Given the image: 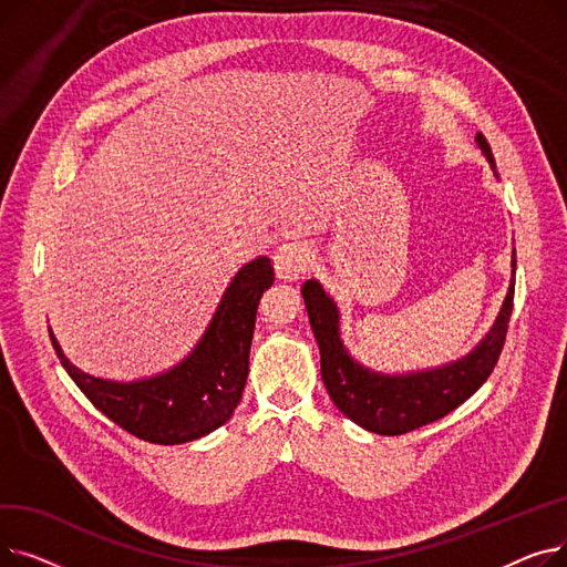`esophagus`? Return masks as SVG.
<instances>
[{"instance_id":"1","label":"esophagus","mask_w":567,"mask_h":567,"mask_svg":"<svg viewBox=\"0 0 567 567\" xmlns=\"http://www.w3.org/2000/svg\"><path fill=\"white\" fill-rule=\"evenodd\" d=\"M310 264H312V255L299 241L282 244L276 250V257H274V266H276L278 278L289 280V282L303 278L310 271Z\"/></svg>"}]
</instances>
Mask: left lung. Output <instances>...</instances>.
<instances>
[{"instance_id": "8db88e82", "label": "left lung", "mask_w": 567, "mask_h": 567, "mask_svg": "<svg viewBox=\"0 0 567 567\" xmlns=\"http://www.w3.org/2000/svg\"><path fill=\"white\" fill-rule=\"evenodd\" d=\"M475 140L494 167L492 148L483 133ZM515 266L517 261L513 255V282L508 296L494 321V329L478 347L457 363L402 377L377 374L355 363L342 347L338 333L340 315L331 296H326L317 280L303 282V301L321 353V379L333 404L355 425L383 436L413 432L457 409L481 389L498 363L513 315Z\"/></svg>"}]
</instances>
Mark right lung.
Returning <instances> with one entry per match:
<instances>
[{
	"instance_id": "obj_1",
	"label": "right lung",
	"mask_w": 567,
	"mask_h": 567,
	"mask_svg": "<svg viewBox=\"0 0 567 567\" xmlns=\"http://www.w3.org/2000/svg\"><path fill=\"white\" fill-rule=\"evenodd\" d=\"M268 257L246 264L195 351L174 370L133 383L89 377L78 370L50 333L59 363L101 413L128 434L161 445L195 441L225 425L248 379L250 344L261 293L274 285Z\"/></svg>"
}]
</instances>
